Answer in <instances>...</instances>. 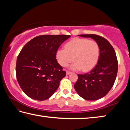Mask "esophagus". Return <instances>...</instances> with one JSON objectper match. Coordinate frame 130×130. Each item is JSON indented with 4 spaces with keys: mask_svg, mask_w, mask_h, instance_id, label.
I'll return each instance as SVG.
<instances>
[{
    "mask_svg": "<svg viewBox=\"0 0 130 130\" xmlns=\"http://www.w3.org/2000/svg\"><path fill=\"white\" fill-rule=\"evenodd\" d=\"M71 72H70V71H66V75H69V74H71Z\"/></svg>",
    "mask_w": 130,
    "mask_h": 130,
    "instance_id": "34e87169",
    "label": "esophagus"
}]
</instances>
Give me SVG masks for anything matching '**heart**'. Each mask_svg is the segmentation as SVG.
<instances>
[{
  "mask_svg": "<svg viewBox=\"0 0 130 130\" xmlns=\"http://www.w3.org/2000/svg\"><path fill=\"white\" fill-rule=\"evenodd\" d=\"M99 51V45L95 41L75 38L66 43L65 49L57 50L56 58L61 66H67L73 60L74 62L70 66V69L82 70L86 72L92 69L96 65Z\"/></svg>",
  "mask_w": 130,
  "mask_h": 130,
  "instance_id": "1",
  "label": "heart"
}]
</instances>
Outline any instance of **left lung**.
<instances>
[{
  "instance_id": "obj_1",
  "label": "left lung",
  "mask_w": 130,
  "mask_h": 130,
  "mask_svg": "<svg viewBox=\"0 0 130 130\" xmlns=\"http://www.w3.org/2000/svg\"><path fill=\"white\" fill-rule=\"evenodd\" d=\"M94 40L99 47L97 64L91 71L78 75L74 88L79 96L87 101H96L104 97L112 87L118 72V60L115 50L107 40L94 34L78 35Z\"/></svg>"
}]
</instances>
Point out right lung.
<instances>
[{
	"mask_svg": "<svg viewBox=\"0 0 130 130\" xmlns=\"http://www.w3.org/2000/svg\"><path fill=\"white\" fill-rule=\"evenodd\" d=\"M70 37L67 35L38 36L22 49L16 65L17 80L22 90L31 99L44 101L58 88L66 72L57 62L56 52Z\"/></svg>",
	"mask_w": 130,
	"mask_h": 130,
	"instance_id": "obj_1",
	"label": "right lung"
}]
</instances>
